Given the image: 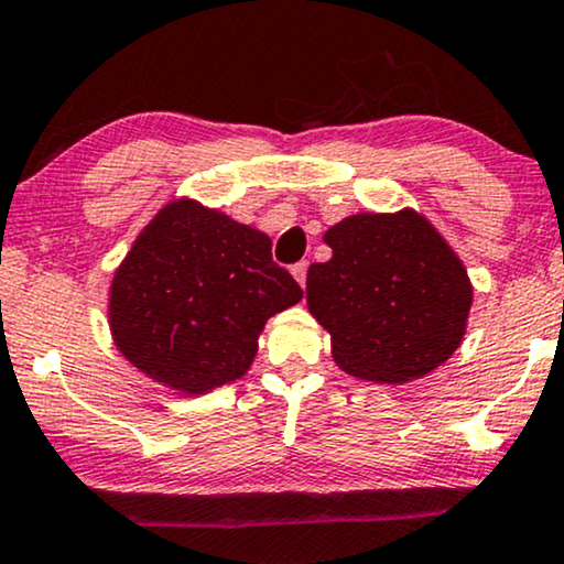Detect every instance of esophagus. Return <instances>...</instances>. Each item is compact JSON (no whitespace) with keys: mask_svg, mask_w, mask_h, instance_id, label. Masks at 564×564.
<instances>
[{"mask_svg":"<svg viewBox=\"0 0 564 564\" xmlns=\"http://www.w3.org/2000/svg\"><path fill=\"white\" fill-rule=\"evenodd\" d=\"M293 276L297 280V284H301V288H305V274H308V261H297V263H293Z\"/></svg>","mask_w":564,"mask_h":564,"instance_id":"esophagus-1","label":"esophagus"}]
</instances>
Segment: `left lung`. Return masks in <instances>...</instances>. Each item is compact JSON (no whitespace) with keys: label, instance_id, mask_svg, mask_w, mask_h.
Returning <instances> with one entry per match:
<instances>
[{"label":"left lung","instance_id":"8db88e82","mask_svg":"<svg viewBox=\"0 0 564 564\" xmlns=\"http://www.w3.org/2000/svg\"><path fill=\"white\" fill-rule=\"evenodd\" d=\"M324 242L332 259L311 263L305 297L343 371L405 384L460 347L474 288L426 217L413 208L352 214Z\"/></svg>","mask_w":564,"mask_h":564}]
</instances>
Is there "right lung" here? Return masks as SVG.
<instances>
[{
  "instance_id": "add662e5",
  "label": "right lung",
  "mask_w": 564,
  "mask_h": 564,
  "mask_svg": "<svg viewBox=\"0 0 564 564\" xmlns=\"http://www.w3.org/2000/svg\"><path fill=\"white\" fill-rule=\"evenodd\" d=\"M303 297L271 240L198 200H170L115 271L109 329L138 371L183 394L240 379L259 335Z\"/></svg>"
}]
</instances>
